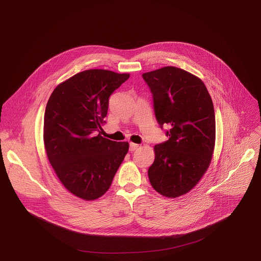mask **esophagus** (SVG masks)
<instances>
[{
    "label": "esophagus",
    "instance_id": "1",
    "mask_svg": "<svg viewBox=\"0 0 261 261\" xmlns=\"http://www.w3.org/2000/svg\"><path fill=\"white\" fill-rule=\"evenodd\" d=\"M138 147H139V144H137V143H133V142H130V147H129V150H130L131 152H133V151L137 150Z\"/></svg>",
    "mask_w": 261,
    "mask_h": 261
}]
</instances>
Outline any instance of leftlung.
<instances>
[{
  "mask_svg": "<svg viewBox=\"0 0 261 261\" xmlns=\"http://www.w3.org/2000/svg\"><path fill=\"white\" fill-rule=\"evenodd\" d=\"M151 89L159 125H167L169 139L154 146L155 160L147 170L152 187L175 198L187 194L206 172L215 150L216 120L203 82L173 66L142 74Z\"/></svg>",
  "mask_w": 261,
  "mask_h": 261,
  "instance_id": "1",
  "label": "left lung"
}]
</instances>
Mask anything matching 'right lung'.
<instances>
[{"instance_id": "1", "label": "right lung", "mask_w": 261, "mask_h": 261, "mask_svg": "<svg viewBox=\"0 0 261 261\" xmlns=\"http://www.w3.org/2000/svg\"><path fill=\"white\" fill-rule=\"evenodd\" d=\"M130 77L104 69L80 72L56 87L45 108L43 141L58 178L73 195L95 200L106 193L129 150L102 136L109 96Z\"/></svg>"}]
</instances>
